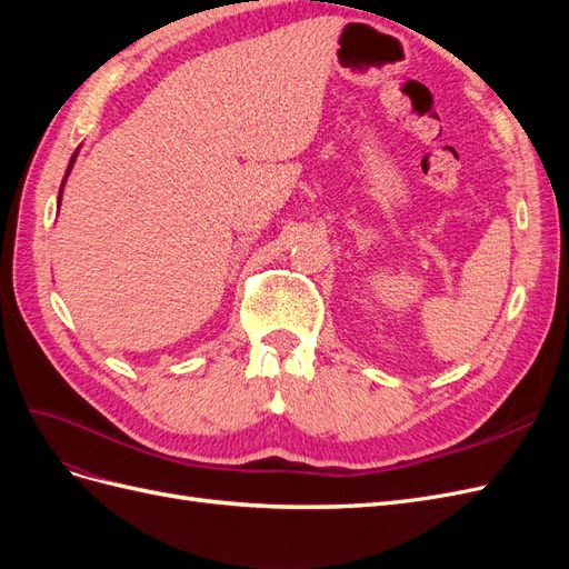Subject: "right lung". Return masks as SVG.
<instances>
[{"instance_id":"1","label":"right lung","mask_w":569,"mask_h":569,"mask_svg":"<svg viewBox=\"0 0 569 569\" xmlns=\"http://www.w3.org/2000/svg\"><path fill=\"white\" fill-rule=\"evenodd\" d=\"M78 151H80V149H76V153H73V157H71V163H68V168H66V178L71 176L73 163H76V159H78ZM66 178H63V182H61V189H59V199H57V206H61V197H63V184H66Z\"/></svg>"}]
</instances>
